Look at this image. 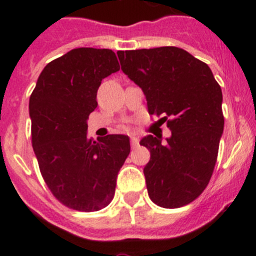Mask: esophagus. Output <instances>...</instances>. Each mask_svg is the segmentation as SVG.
<instances>
[{"mask_svg":"<svg viewBox=\"0 0 256 256\" xmlns=\"http://www.w3.org/2000/svg\"><path fill=\"white\" fill-rule=\"evenodd\" d=\"M130 146H132V148H136L137 146H138V140L136 138V137H130Z\"/></svg>","mask_w":256,"mask_h":256,"instance_id":"esophagus-1","label":"esophagus"}]
</instances>
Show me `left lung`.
Listing matches in <instances>:
<instances>
[{"instance_id": "left-lung-1", "label": "left lung", "mask_w": 256, "mask_h": 256, "mask_svg": "<svg viewBox=\"0 0 256 256\" xmlns=\"http://www.w3.org/2000/svg\"><path fill=\"white\" fill-rule=\"evenodd\" d=\"M122 70L142 88L150 114L172 132L166 144L154 136L144 169L151 201L165 209L184 206L204 192L218 158L224 116L220 86L205 62L178 47L118 51Z\"/></svg>"}]
</instances>
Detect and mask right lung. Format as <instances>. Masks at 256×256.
<instances>
[{
	"label": "right lung",
	"instance_id": "1",
	"mask_svg": "<svg viewBox=\"0 0 256 256\" xmlns=\"http://www.w3.org/2000/svg\"><path fill=\"white\" fill-rule=\"evenodd\" d=\"M119 69L112 50L74 48L44 66L29 98L40 174L52 195L70 209L90 212L108 206L130 152L128 136L87 138L101 80Z\"/></svg>",
	"mask_w": 256,
	"mask_h": 256
}]
</instances>
